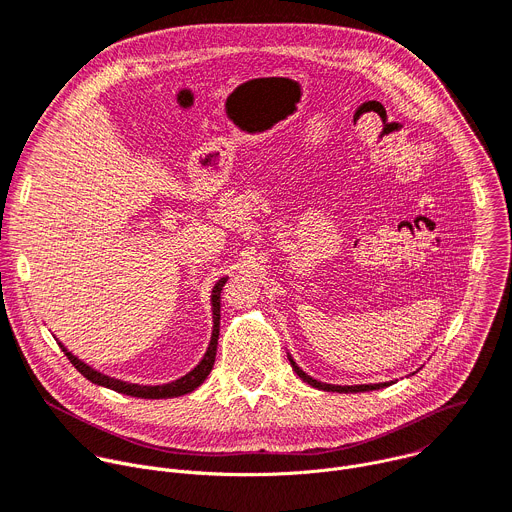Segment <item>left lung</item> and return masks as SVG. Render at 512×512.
Returning <instances> with one entry per match:
<instances>
[{
    "label": "left lung",
    "mask_w": 512,
    "mask_h": 512,
    "mask_svg": "<svg viewBox=\"0 0 512 512\" xmlns=\"http://www.w3.org/2000/svg\"><path fill=\"white\" fill-rule=\"evenodd\" d=\"M289 362H291V366H293V370L297 372V376L303 380V382H307V384H311L313 388H319V390H327V392H368V390H378V388H386V386H390V384H394V380H390V382H378V384H354V386H342V384H327V382H321V380H315L313 376H309L307 372H303L299 366H297V362L289 356ZM415 374V372H413Z\"/></svg>",
    "instance_id": "8db88e82"
}]
</instances>
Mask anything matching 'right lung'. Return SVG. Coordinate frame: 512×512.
<instances>
[{"instance_id": "obj_1", "label": "right lung", "mask_w": 512, "mask_h": 512, "mask_svg": "<svg viewBox=\"0 0 512 512\" xmlns=\"http://www.w3.org/2000/svg\"><path fill=\"white\" fill-rule=\"evenodd\" d=\"M227 282V276L225 278H219L215 282V287L211 291V315H213V329H211V339H209V346H207V352L205 356L201 358V362L191 370L187 372L185 376L173 380V382H166V384H156V386H148V384H134V382H126V380H120V378H113V376H107L99 370H95L93 366L85 364L83 360H79L73 352H69L59 339L61 350L65 352V356L71 360V364L87 378L91 380L93 384L97 386H105V388H111L116 392H122V394H128V396H138V399H175V396H183L187 392H193L197 386H201L205 382V378L209 376L211 368H213V362H215V352H217V339H219V317H221V289Z\"/></svg>"}]
</instances>
